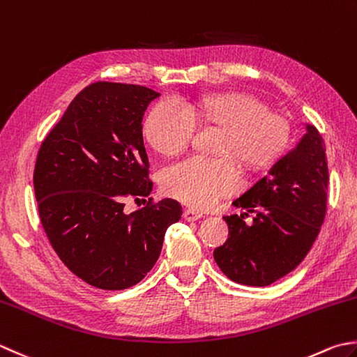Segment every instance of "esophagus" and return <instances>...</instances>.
<instances>
[{"label": "esophagus", "mask_w": 357, "mask_h": 357, "mask_svg": "<svg viewBox=\"0 0 357 357\" xmlns=\"http://www.w3.org/2000/svg\"><path fill=\"white\" fill-rule=\"evenodd\" d=\"M201 216H202V213L198 211H193V208H185L184 211V218L187 221H197L201 218Z\"/></svg>", "instance_id": "34e87169"}]
</instances>
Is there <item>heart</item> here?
<instances>
[{"label":"heart","mask_w":357,"mask_h":357,"mask_svg":"<svg viewBox=\"0 0 357 357\" xmlns=\"http://www.w3.org/2000/svg\"><path fill=\"white\" fill-rule=\"evenodd\" d=\"M198 123L222 128L215 150L221 156H192L162 174V190L195 208L211 207L238 190L236 160L248 170H268L291 139L288 121L248 93L212 94L192 105L159 102L145 119L144 136L159 155L176 156L192 145Z\"/></svg>","instance_id":"obj_1"}]
</instances>
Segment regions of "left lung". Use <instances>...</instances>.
Instances as JSON below:
<instances>
[{"label":"left lung","mask_w":357,"mask_h":357,"mask_svg":"<svg viewBox=\"0 0 357 357\" xmlns=\"http://www.w3.org/2000/svg\"><path fill=\"white\" fill-rule=\"evenodd\" d=\"M328 181L324 139L306 123L296 149L234 201L248 212L225 216L229 238L213 250L225 275L235 283L268 286L294 271L324 225ZM248 213H256L252 227L243 221Z\"/></svg>","instance_id":"8db88e82"}]
</instances>
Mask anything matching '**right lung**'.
Wrapping results in <instances>:
<instances>
[{
	"instance_id": "right-lung-1",
	"label": "right lung",
	"mask_w": 357,
	"mask_h": 357,
	"mask_svg": "<svg viewBox=\"0 0 357 357\" xmlns=\"http://www.w3.org/2000/svg\"><path fill=\"white\" fill-rule=\"evenodd\" d=\"M159 93L96 82L82 89L41 142L33 190L41 225L65 266L99 289L136 284L155 266L165 230L183 207L165 198L123 212L128 197H149L142 119Z\"/></svg>"
}]
</instances>
